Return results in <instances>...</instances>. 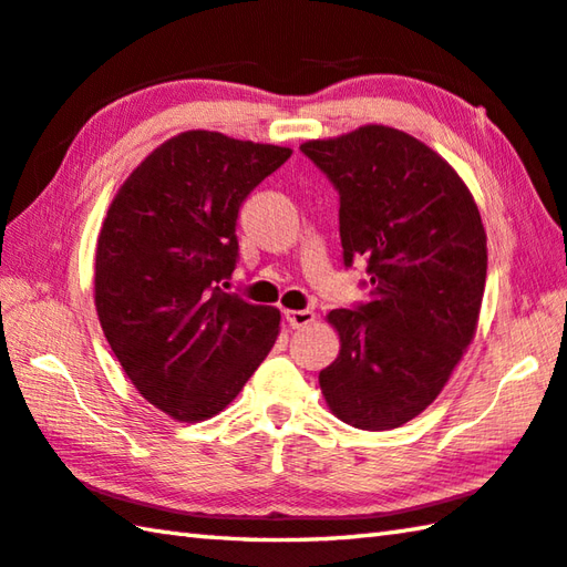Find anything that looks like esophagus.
I'll list each match as a JSON object with an SVG mask.
<instances>
[{
    "label": "esophagus",
    "instance_id": "esophagus-1",
    "mask_svg": "<svg viewBox=\"0 0 567 567\" xmlns=\"http://www.w3.org/2000/svg\"><path fill=\"white\" fill-rule=\"evenodd\" d=\"M285 319L290 322L292 329H300V327H307L315 322V312L312 310H287Z\"/></svg>",
    "mask_w": 567,
    "mask_h": 567
}]
</instances>
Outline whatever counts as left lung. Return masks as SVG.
I'll use <instances>...</instances> for the list:
<instances>
[{
    "instance_id": "obj_1",
    "label": "left lung",
    "mask_w": 567,
    "mask_h": 567,
    "mask_svg": "<svg viewBox=\"0 0 567 567\" xmlns=\"http://www.w3.org/2000/svg\"><path fill=\"white\" fill-rule=\"evenodd\" d=\"M300 151L339 193L344 267L367 260L369 302L332 310L339 357L319 372L344 424L386 431L434 401L476 334L486 230L466 183L404 131L362 126Z\"/></svg>"
}]
</instances>
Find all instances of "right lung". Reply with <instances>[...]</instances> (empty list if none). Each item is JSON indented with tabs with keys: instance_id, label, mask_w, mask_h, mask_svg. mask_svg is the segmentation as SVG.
I'll list each match as a JSON object with an SVG mask.
<instances>
[{
	"instance_id": "right-lung-1",
	"label": "right lung",
	"mask_w": 567,
	"mask_h": 567,
	"mask_svg": "<svg viewBox=\"0 0 567 567\" xmlns=\"http://www.w3.org/2000/svg\"><path fill=\"white\" fill-rule=\"evenodd\" d=\"M290 148L185 131L121 185L96 245V312L143 399L205 421L240 394L280 332L275 307L223 292L240 205Z\"/></svg>"
}]
</instances>
